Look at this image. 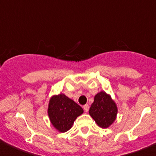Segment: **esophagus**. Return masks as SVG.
Masks as SVG:
<instances>
[{"instance_id": "1", "label": "esophagus", "mask_w": 156, "mask_h": 156, "mask_svg": "<svg viewBox=\"0 0 156 156\" xmlns=\"http://www.w3.org/2000/svg\"><path fill=\"white\" fill-rule=\"evenodd\" d=\"M83 108H84V111H85L86 112H87L88 110H89V106H88L87 104H86V105H84V106H83Z\"/></svg>"}]
</instances>
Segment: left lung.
Returning a JSON list of instances; mask_svg holds the SVG:
<instances>
[{
    "mask_svg": "<svg viewBox=\"0 0 156 156\" xmlns=\"http://www.w3.org/2000/svg\"><path fill=\"white\" fill-rule=\"evenodd\" d=\"M117 112L116 104L104 91L98 93L94 97V101L89 110L90 115L102 128H106L114 122Z\"/></svg>",
    "mask_w": 156,
    "mask_h": 156,
    "instance_id": "1",
    "label": "left lung"
}]
</instances>
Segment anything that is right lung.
Here are the masks:
<instances>
[{"mask_svg": "<svg viewBox=\"0 0 156 156\" xmlns=\"http://www.w3.org/2000/svg\"><path fill=\"white\" fill-rule=\"evenodd\" d=\"M83 108L65 94L51 97L48 106V115L53 127L59 132H66L77 117L83 113Z\"/></svg>", "mask_w": 156, "mask_h": 156, "instance_id": "obj_1", "label": "right lung"}]
</instances>
